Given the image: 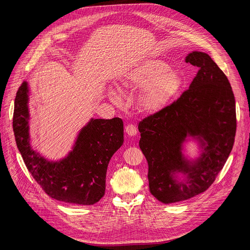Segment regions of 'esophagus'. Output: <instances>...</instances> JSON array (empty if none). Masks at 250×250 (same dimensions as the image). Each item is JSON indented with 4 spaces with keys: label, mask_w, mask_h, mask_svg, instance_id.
Instances as JSON below:
<instances>
[{
    "label": "esophagus",
    "mask_w": 250,
    "mask_h": 250,
    "mask_svg": "<svg viewBox=\"0 0 250 250\" xmlns=\"http://www.w3.org/2000/svg\"><path fill=\"white\" fill-rule=\"evenodd\" d=\"M125 132L129 136H134L136 134V132H137L136 126L134 125H127L126 127H125Z\"/></svg>",
    "instance_id": "esophagus-1"
}]
</instances>
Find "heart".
I'll use <instances>...</instances> for the list:
<instances>
[{
    "mask_svg": "<svg viewBox=\"0 0 250 250\" xmlns=\"http://www.w3.org/2000/svg\"><path fill=\"white\" fill-rule=\"evenodd\" d=\"M181 85L179 74L171 71L170 66L159 59L140 63L128 70L120 81V88L125 92L146 88L141 97V105L150 113L164 109ZM109 97L117 104L121 102V96L115 90L109 91Z\"/></svg>",
    "mask_w": 250,
    "mask_h": 250,
    "instance_id": "b5f03b06",
    "label": "heart"
}]
</instances>
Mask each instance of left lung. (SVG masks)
I'll use <instances>...</instances> for the list:
<instances>
[{
	"instance_id": "left-lung-1",
	"label": "left lung",
	"mask_w": 250,
	"mask_h": 250,
	"mask_svg": "<svg viewBox=\"0 0 250 250\" xmlns=\"http://www.w3.org/2000/svg\"><path fill=\"white\" fill-rule=\"evenodd\" d=\"M185 61L199 67L189 89L138 124L149 190L164 204L185 201L208 189L229 156L236 130L234 95L225 73L205 52L193 51ZM187 136L196 138L202 148L193 162L182 153Z\"/></svg>"
}]
</instances>
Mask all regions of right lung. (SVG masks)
I'll use <instances>...</instances> for the list:
<instances>
[{"label": "right lung", "instance_id": "1", "mask_svg": "<svg viewBox=\"0 0 250 250\" xmlns=\"http://www.w3.org/2000/svg\"><path fill=\"white\" fill-rule=\"evenodd\" d=\"M27 104L28 86L24 81L15 99L13 128L17 146L34 180L57 201L85 206L99 202L104 195L109 162L124 144L122 119H91L69 154L49 161L30 146Z\"/></svg>", "mask_w": 250, "mask_h": 250}]
</instances>
